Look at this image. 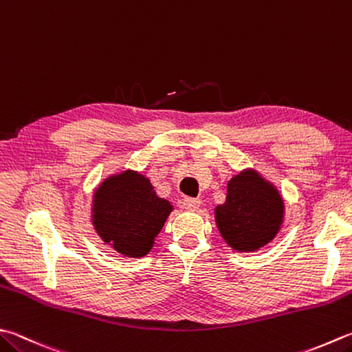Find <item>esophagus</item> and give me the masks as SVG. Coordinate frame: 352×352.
<instances>
[{"label":"esophagus","mask_w":352,"mask_h":352,"mask_svg":"<svg viewBox=\"0 0 352 352\" xmlns=\"http://www.w3.org/2000/svg\"><path fill=\"white\" fill-rule=\"evenodd\" d=\"M201 204H202L201 199H195V197H185L184 199V207H185V210H190V211L199 210Z\"/></svg>","instance_id":"1"}]
</instances>
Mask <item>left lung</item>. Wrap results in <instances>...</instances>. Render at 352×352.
<instances>
[{
  "mask_svg": "<svg viewBox=\"0 0 352 352\" xmlns=\"http://www.w3.org/2000/svg\"><path fill=\"white\" fill-rule=\"evenodd\" d=\"M285 202L276 185L253 168L242 170L227 184V197L214 208L216 227L228 247L253 253L279 234Z\"/></svg>",
  "mask_w": 352,
  "mask_h": 352,
  "instance_id": "8db88e82",
  "label": "left lung"
}]
</instances>
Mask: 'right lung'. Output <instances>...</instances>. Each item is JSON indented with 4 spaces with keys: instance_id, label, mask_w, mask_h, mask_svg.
Returning <instances> with one entry per match:
<instances>
[{
    "instance_id": "obj_1",
    "label": "right lung",
    "mask_w": 352,
    "mask_h": 352,
    "mask_svg": "<svg viewBox=\"0 0 352 352\" xmlns=\"http://www.w3.org/2000/svg\"><path fill=\"white\" fill-rule=\"evenodd\" d=\"M173 205L156 195L150 179L135 170L110 175L91 197V225L104 243L125 257L147 256Z\"/></svg>"
}]
</instances>
